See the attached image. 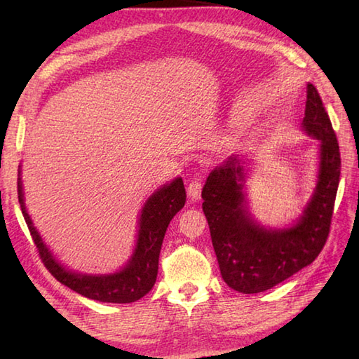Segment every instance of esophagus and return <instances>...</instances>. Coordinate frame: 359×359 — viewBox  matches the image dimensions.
<instances>
[{
  "mask_svg": "<svg viewBox=\"0 0 359 359\" xmlns=\"http://www.w3.org/2000/svg\"><path fill=\"white\" fill-rule=\"evenodd\" d=\"M202 193V177L201 175H196V177L189 182L188 185V196L191 197L193 201H199Z\"/></svg>",
  "mask_w": 359,
  "mask_h": 359,
  "instance_id": "1",
  "label": "esophagus"
}]
</instances>
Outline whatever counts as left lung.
<instances>
[{
    "mask_svg": "<svg viewBox=\"0 0 359 359\" xmlns=\"http://www.w3.org/2000/svg\"><path fill=\"white\" fill-rule=\"evenodd\" d=\"M306 133L319 140V175L301 219L284 230H266L251 219L243 194V168L238 157L211 171L202 189L220 274L236 292H265L293 276L318 257L330 233L339 185V144L313 85H307Z\"/></svg>",
    "mask_w": 359,
    "mask_h": 359,
    "instance_id": "obj_1",
    "label": "left lung"
}]
</instances>
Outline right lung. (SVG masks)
I'll return each mask as SVG.
<instances>
[{
    "label": "right lung",
    "mask_w": 359,
    "mask_h": 359,
    "mask_svg": "<svg viewBox=\"0 0 359 359\" xmlns=\"http://www.w3.org/2000/svg\"><path fill=\"white\" fill-rule=\"evenodd\" d=\"M18 201L30 236H32L36 245L38 255L53 278L74 292L89 297V299L128 304L139 301L154 287L160 248H162L166 228L170 225L171 219L184 208L187 193L184 180L177 177L152 194L142 210L139 239H137V245L129 262L118 273L98 274V276L72 273L55 261V257L43 243L40 234L35 230L32 220L27 215L25 201H22L21 179H18Z\"/></svg>",
    "instance_id": "1"
}]
</instances>
